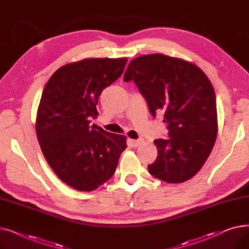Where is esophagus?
<instances>
[{"label": "esophagus", "mask_w": 249, "mask_h": 249, "mask_svg": "<svg viewBox=\"0 0 249 249\" xmlns=\"http://www.w3.org/2000/svg\"><path fill=\"white\" fill-rule=\"evenodd\" d=\"M142 142H143V140H142V139H138V140H134V139H129V143H130V145H131L132 147H137V146H139Z\"/></svg>", "instance_id": "obj_1"}]
</instances>
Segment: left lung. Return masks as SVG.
Masks as SVG:
<instances>
[{
    "mask_svg": "<svg viewBox=\"0 0 249 249\" xmlns=\"http://www.w3.org/2000/svg\"><path fill=\"white\" fill-rule=\"evenodd\" d=\"M124 82L133 81L149 111L164 114L167 139H156L158 159L149 173L168 184H179L197 174L210 155L218 132L213 86L197 65L154 53L130 61Z\"/></svg>",
    "mask_w": 249,
    "mask_h": 249,
    "instance_id": "left-lung-1",
    "label": "left lung"
}]
</instances>
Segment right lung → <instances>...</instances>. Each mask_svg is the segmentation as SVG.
<instances>
[{"instance_id": "obj_1", "label": "right lung", "mask_w": 249, "mask_h": 249, "mask_svg": "<svg viewBox=\"0 0 249 249\" xmlns=\"http://www.w3.org/2000/svg\"><path fill=\"white\" fill-rule=\"evenodd\" d=\"M127 58H85L59 68L48 80L36 115V135L44 158L68 186L90 192L115 173L126 136L110 133L90 118L99 113L102 90L124 71Z\"/></svg>"}]
</instances>
